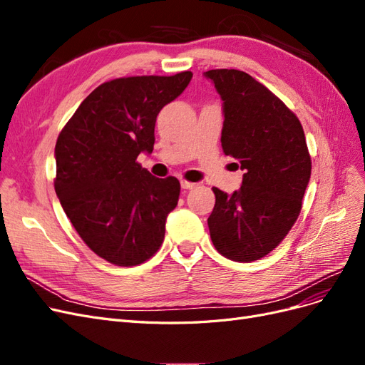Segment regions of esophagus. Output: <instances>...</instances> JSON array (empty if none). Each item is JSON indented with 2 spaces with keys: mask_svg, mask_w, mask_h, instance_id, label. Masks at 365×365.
Listing matches in <instances>:
<instances>
[{
  "mask_svg": "<svg viewBox=\"0 0 365 365\" xmlns=\"http://www.w3.org/2000/svg\"><path fill=\"white\" fill-rule=\"evenodd\" d=\"M196 184L195 182H190V181H185V180H181V187L182 189H185V190H190V189H193Z\"/></svg>",
  "mask_w": 365,
  "mask_h": 365,
  "instance_id": "1",
  "label": "esophagus"
}]
</instances>
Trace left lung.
<instances>
[{
	"instance_id": "left-lung-1",
	"label": "left lung",
	"mask_w": 365,
	"mask_h": 365,
	"mask_svg": "<svg viewBox=\"0 0 365 365\" xmlns=\"http://www.w3.org/2000/svg\"><path fill=\"white\" fill-rule=\"evenodd\" d=\"M204 76L224 102L222 150L245 170L233 195L213 187L210 237L230 260H259L300 215L312 169L304 130L291 109L250 74L224 68Z\"/></svg>"
}]
</instances>
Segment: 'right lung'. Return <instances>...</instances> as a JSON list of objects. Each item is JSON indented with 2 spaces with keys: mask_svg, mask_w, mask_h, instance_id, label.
Wrapping results in <instances>:
<instances>
[{
  "mask_svg": "<svg viewBox=\"0 0 365 365\" xmlns=\"http://www.w3.org/2000/svg\"><path fill=\"white\" fill-rule=\"evenodd\" d=\"M175 76L120 77L102 83L76 109L54 148V190L77 235L117 267L150 259L178 204L180 181L155 178L137 163L155 143L157 115L190 83Z\"/></svg>",
  "mask_w": 365,
  "mask_h": 365,
  "instance_id": "obj_1",
  "label": "right lung"
}]
</instances>
